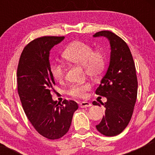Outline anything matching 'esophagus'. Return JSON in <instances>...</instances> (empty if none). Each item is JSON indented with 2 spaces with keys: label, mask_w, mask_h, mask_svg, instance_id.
<instances>
[{
  "label": "esophagus",
  "mask_w": 155,
  "mask_h": 155,
  "mask_svg": "<svg viewBox=\"0 0 155 155\" xmlns=\"http://www.w3.org/2000/svg\"><path fill=\"white\" fill-rule=\"evenodd\" d=\"M92 104H90V102H87V101H83V102L80 103L79 106L81 108H87V107H90L91 106Z\"/></svg>",
  "instance_id": "34e87169"
}]
</instances>
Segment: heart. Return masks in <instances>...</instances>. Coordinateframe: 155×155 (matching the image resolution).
Returning a JSON list of instances; mask_svg holds the SVG:
<instances>
[{
  "label": "heart",
  "instance_id": "heart-1",
  "mask_svg": "<svg viewBox=\"0 0 155 155\" xmlns=\"http://www.w3.org/2000/svg\"><path fill=\"white\" fill-rule=\"evenodd\" d=\"M63 58L69 63L84 66L86 74L92 78H97L102 74L106 65L105 55L101 50H93L89 44L82 41L71 44L64 51ZM51 75L55 80L61 81L65 75V66L61 63H55L51 66ZM91 88L90 83L74 84L68 90L69 95L82 97L86 92Z\"/></svg>",
  "mask_w": 155,
  "mask_h": 155
}]
</instances>
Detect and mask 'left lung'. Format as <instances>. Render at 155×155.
Listing matches in <instances>:
<instances>
[{
	"label": "left lung",
	"mask_w": 155,
	"mask_h": 155,
	"mask_svg": "<svg viewBox=\"0 0 155 155\" xmlns=\"http://www.w3.org/2000/svg\"><path fill=\"white\" fill-rule=\"evenodd\" d=\"M108 38L111 46L109 66L95 93L107 99L101 102L105 115L96 128L106 136H114L125 129L132 117L137 98L138 81L136 66L127 44L111 31L96 33L93 37ZM93 105L100 106L96 101Z\"/></svg>",
	"instance_id": "1"
}]
</instances>
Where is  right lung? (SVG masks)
Returning a JSON list of instances; mask_svg holds the SVG:
<instances>
[{
    "mask_svg": "<svg viewBox=\"0 0 155 155\" xmlns=\"http://www.w3.org/2000/svg\"><path fill=\"white\" fill-rule=\"evenodd\" d=\"M64 36H43L30 42L23 49L17 68L18 94L25 113L39 134L48 139L62 138L71 127L78 104L52 100L55 85L49 63V51Z\"/></svg>",
    "mask_w": 155,
    "mask_h": 155,
    "instance_id": "add662e5",
    "label": "right lung"
}]
</instances>
